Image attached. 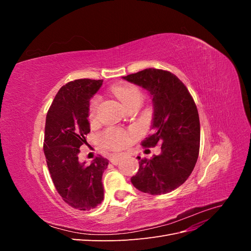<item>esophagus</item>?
I'll use <instances>...</instances> for the list:
<instances>
[{
  "mask_svg": "<svg viewBox=\"0 0 251 251\" xmlns=\"http://www.w3.org/2000/svg\"><path fill=\"white\" fill-rule=\"evenodd\" d=\"M120 158H121L120 156H113V157H111L110 161H111L112 164L116 165V164H118V162H119V160H120Z\"/></svg>",
  "mask_w": 251,
  "mask_h": 251,
  "instance_id": "34e87169",
  "label": "esophagus"
}]
</instances>
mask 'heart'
<instances>
[{
  "label": "heart",
  "mask_w": 251,
  "mask_h": 251,
  "mask_svg": "<svg viewBox=\"0 0 251 251\" xmlns=\"http://www.w3.org/2000/svg\"><path fill=\"white\" fill-rule=\"evenodd\" d=\"M113 94L123 102L126 107L134 101H141L142 94L138 87L130 83H124V85H117L112 89ZM98 103H100V97L94 96L89 104V118L93 119L97 111ZM131 133L121 131L119 128H108L98 136V140L104 148L112 150H120L126 147L131 140Z\"/></svg>",
  "instance_id": "heart-1"
}]
</instances>
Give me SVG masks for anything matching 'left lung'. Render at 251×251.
I'll return each mask as SVG.
<instances>
[{
	"label": "left lung",
	"instance_id": "obj_1",
	"mask_svg": "<svg viewBox=\"0 0 251 251\" xmlns=\"http://www.w3.org/2000/svg\"><path fill=\"white\" fill-rule=\"evenodd\" d=\"M147 89L153 96L155 132L141 146H161V154L139 158V170L132 184L150 195L170 193L183 184L192 174L200 150V120L194 98L176 75L149 68L124 76Z\"/></svg>",
	"mask_w": 251,
	"mask_h": 251
}]
</instances>
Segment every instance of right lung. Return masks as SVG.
Masks as SVG:
<instances>
[{
	"instance_id": "obj_1",
	"label": "right lung",
	"mask_w": 251,
	"mask_h": 251,
	"mask_svg": "<svg viewBox=\"0 0 251 251\" xmlns=\"http://www.w3.org/2000/svg\"><path fill=\"white\" fill-rule=\"evenodd\" d=\"M102 79H75L59 89L46 116L44 153L57 193L78 210L95 208L103 200L102 173L108 159L97 156L91 164L78 161L79 148L87 143L90 100Z\"/></svg>"
}]
</instances>
